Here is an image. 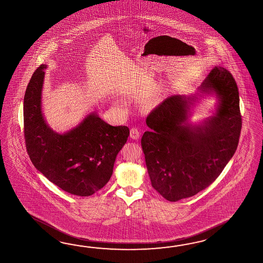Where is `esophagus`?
<instances>
[{"label": "esophagus", "mask_w": 263, "mask_h": 263, "mask_svg": "<svg viewBox=\"0 0 263 263\" xmlns=\"http://www.w3.org/2000/svg\"><path fill=\"white\" fill-rule=\"evenodd\" d=\"M140 136H141V132H140L139 129L137 128V127L131 128V130H130V138L131 139L138 140L140 138Z\"/></svg>", "instance_id": "34e87169"}]
</instances>
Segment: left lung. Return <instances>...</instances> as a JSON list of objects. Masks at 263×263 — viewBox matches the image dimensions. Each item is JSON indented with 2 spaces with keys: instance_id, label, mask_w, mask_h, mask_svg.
I'll use <instances>...</instances> for the list:
<instances>
[{
  "instance_id": "obj_1",
  "label": "left lung",
  "mask_w": 263,
  "mask_h": 263,
  "mask_svg": "<svg viewBox=\"0 0 263 263\" xmlns=\"http://www.w3.org/2000/svg\"><path fill=\"white\" fill-rule=\"evenodd\" d=\"M216 94L215 115L200 125L188 123L196 97H169L146 118L151 129L141 138L151 184L169 201L190 198L213 183L237 150L241 115L237 83L215 66L199 87Z\"/></svg>"
}]
</instances>
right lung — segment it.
Masks as SVG:
<instances>
[{
  "mask_svg": "<svg viewBox=\"0 0 263 263\" xmlns=\"http://www.w3.org/2000/svg\"><path fill=\"white\" fill-rule=\"evenodd\" d=\"M46 65L34 72L24 99L26 151L34 166L62 190L88 197L101 190L113 173L116 157L129 136L127 126H112L97 115L59 134L45 122L42 89Z\"/></svg>",
  "mask_w": 263,
  "mask_h": 263,
  "instance_id": "right-lung-1",
  "label": "right lung"
}]
</instances>
